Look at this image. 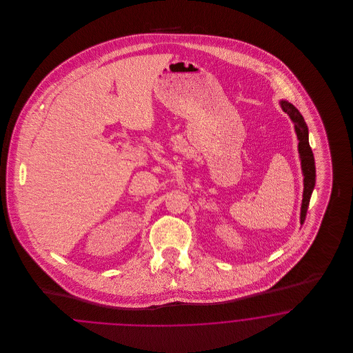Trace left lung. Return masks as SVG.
<instances>
[{"instance_id":"obj_1","label":"left lung","mask_w":353,"mask_h":353,"mask_svg":"<svg viewBox=\"0 0 353 353\" xmlns=\"http://www.w3.org/2000/svg\"><path fill=\"white\" fill-rule=\"evenodd\" d=\"M281 105L285 114L295 123V131L299 140V153H301L303 174H304V192H303L302 212H301V223H303L307 216L310 199L315 186V177H316L315 160L308 143V128L301 112L288 101H281Z\"/></svg>"}]
</instances>
